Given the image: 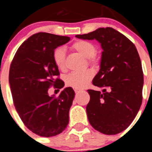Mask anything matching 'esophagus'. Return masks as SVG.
<instances>
[{"label":"esophagus","mask_w":152,"mask_h":152,"mask_svg":"<svg viewBox=\"0 0 152 152\" xmlns=\"http://www.w3.org/2000/svg\"><path fill=\"white\" fill-rule=\"evenodd\" d=\"M74 91H75V92H76V93H79V91H80V90H79V89H74Z\"/></svg>","instance_id":"obj_1"}]
</instances>
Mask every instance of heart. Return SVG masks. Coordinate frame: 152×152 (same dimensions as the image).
<instances>
[{
  "label": "heart",
  "instance_id": "b5f03b06",
  "mask_svg": "<svg viewBox=\"0 0 152 152\" xmlns=\"http://www.w3.org/2000/svg\"><path fill=\"white\" fill-rule=\"evenodd\" d=\"M73 50L88 58L90 64L95 65L98 59L95 57L96 47L94 44L86 40H79L72 45ZM54 61L57 67L62 71L66 70V53L62 48H57L54 52ZM94 77V73L91 69H86L82 72H73L65 77V83L69 87L75 89H82L88 86Z\"/></svg>",
  "mask_w": 152,
  "mask_h": 152
}]
</instances>
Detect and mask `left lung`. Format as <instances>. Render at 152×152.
<instances>
[{
    "label": "left lung",
    "mask_w": 152,
    "mask_h": 152,
    "mask_svg": "<svg viewBox=\"0 0 152 152\" xmlns=\"http://www.w3.org/2000/svg\"><path fill=\"white\" fill-rule=\"evenodd\" d=\"M76 37L95 39L103 49L100 70L92 81L103 89L102 92L88 90V121L102 133H120L133 121L142 102L143 72L137 49L125 35L110 27Z\"/></svg>",
    "instance_id": "left-lung-1"
}]
</instances>
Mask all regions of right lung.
Here are the masks:
<instances>
[{
  "instance_id": "1",
  "label": "right lung",
  "mask_w": 152,
  "mask_h": 152,
  "mask_svg": "<svg viewBox=\"0 0 152 152\" xmlns=\"http://www.w3.org/2000/svg\"><path fill=\"white\" fill-rule=\"evenodd\" d=\"M70 38L39 32L30 36L19 48L9 73L14 106L23 124L34 133L44 137L57 136L69 124V111L75 92L64 88L58 97L49 96L50 86L62 88L54 64V50Z\"/></svg>"
}]
</instances>
